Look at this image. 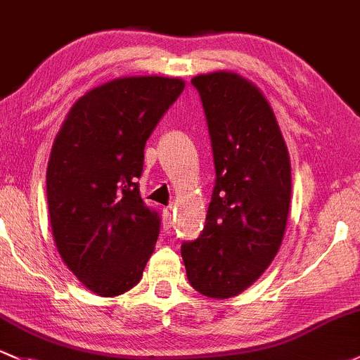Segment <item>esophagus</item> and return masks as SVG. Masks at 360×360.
<instances>
[{"label": "esophagus", "instance_id": "1", "mask_svg": "<svg viewBox=\"0 0 360 360\" xmlns=\"http://www.w3.org/2000/svg\"><path fill=\"white\" fill-rule=\"evenodd\" d=\"M173 225V211L172 207H165L163 210V226L169 228Z\"/></svg>", "mask_w": 360, "mask_h": 360}]
</instances>
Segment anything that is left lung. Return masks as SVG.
<instances>
[{"mask_svg": "<svg viewBox=\"0 0 360 360\" xmlns=\"http://www.w3.org/2000/svg\"><path fill=\"white\" fill-rule=\"evenodd\" d=\"M210 129L216 185L200 237L181 243L188 283L211 299L249 288L283 240L292 195L285 139L268 99L235 72L192 79Z\"/></svg>", "mask_w": 360, "mask_h": 360, "instance_id": "left-lung-1", "label": "left lung"}]
</instances>
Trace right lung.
<instances>
[{"label":"right lung","instance_id":"obj_1","mask_svg":"<svg viewBox=\"0 0 360 360\" xmlns=\"http://www.w3.org/2000/svg\"><path fill=\"white\" fill-rule=\"evenodd\" d=\"M172 77H120L86 92L53 142L46 173L56 249L84 287L117 297L141 281L160 216L139 192L146 141L184 91Z\"/></svg>","mask_w":360,"mask_h":360}]
</instances>
